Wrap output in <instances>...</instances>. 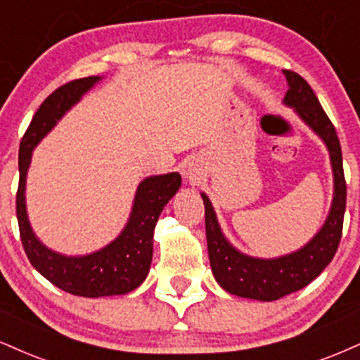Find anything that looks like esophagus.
I'll list each match as a JSON object with an SVG mask.
<instances>
[{
    "label": "esophagus",
    "mask_w": 360,
    "mask_h": 360,
    "mask_svg": "<svg viewBox=\"0 0 360 360\" xmlns=\"http://www.w3.org/2000/svg\"><path fill=\"white\" fill-rule=\"evenodd\" d=\"M184 174L189 177V179H196V176L199 174V169H198V166L194 162H189V166L186 167V171H184Z\"/></svg>",
    "instance_id": "34e87169"
}]
</instances>
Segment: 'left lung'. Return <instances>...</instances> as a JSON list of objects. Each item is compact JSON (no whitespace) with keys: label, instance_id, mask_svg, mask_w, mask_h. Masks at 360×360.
Returning a JSON list of instances; mask_svg holds the SVG:
<instances>
[{"label":"left lung","instance_id":"1","mask_svg":"<svg viewBox=\"0 0 360 360\" xmlns=\"http://www.w3.org/2000/svg\"><path fill=\"white\" fill-rule=\"evenodd\" d=\"M283 73L288 82L285 103L295 107L298 115L322 137L330 153L333 201L326 224L309 245L295 253L275 259L251 258L228 243L216 221L210 199L206 194H201L205 201L207 253L216 281L233 295L263 302L278 300L288 293L307 287L332 262L342 238L345 199H347L342 150L335 127L304 77L292 70H283Z\"/></svg>","mask_w":360,"mask_h":360}]
</instances>
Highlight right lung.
Instances as JSON below:
<instances>
[{
    "mask_svg": "<svg viewBox=\"0 0 360 360\" xmlns=\"http://www.w3.org/2000/svg\"><path fill=\"white\" fill-rule=\"evenodd\" d=\"M101 77L70 80L51 92L33 115L20 142V183L16 191V218L20 238L30 263L46 280L79 297L124 295L132 292L149 274L153 262V236L159 214L181 186L177 172L147 177L139 184L132 214L117 240L86 257H63L43 246L33 235L25 206V183L33 147L49 134L73 103L80 101Z\"/></svg>",
    "mask_w": 360,
    "mask_h": 360,
    "instance_id": "add662e5",
    "label": "right lung"
}]
</instances>
